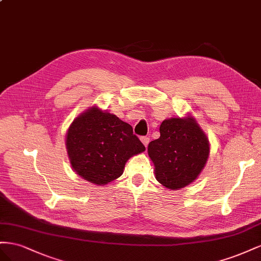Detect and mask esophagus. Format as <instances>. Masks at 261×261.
Segmentation results:
<instances>
[{"label":"esophagus","mask_w":261,"mask_h":261,"mask_svg":"<svg viewBox=\"0 0 261 261\" xmlns=\"http://www.w3.org/2000/svg\"><path fill=\"white\" fill-rule=\"evenodd\" d=\"M141 141H142V143L146 147L148 145V143H150V138H148V137H142V138H141Z\"/></svg>","instance_id":"obj_1"}]
</instances>
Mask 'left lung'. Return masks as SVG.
<instances>
[{
  "mask_svg": "<svg viewBox=\"0 0 261 261\" xmlns=\"http://www.w3.org/2000/svg\"><path fill=\"white\" fill-rule=\"evenodd\" d=\"M160 132L161 137L147 147L156 179L168 189L184 188L203 169L210 152L209 141L192 118L164 120Z\"/></svg>",
  "mask_w": 261,
  "mask_h": 261,
  "instance_id": "8db88e82",
  "label": "left lung"
}]
</instances>
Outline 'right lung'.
<instances>
[{"mask_svg": "<svg viewBox=\"0 0 261 261\" xmlns=\"http://www.w3.org/2000/svg\"><path fill=\"white\" fill-rule=\"evenodd\" d=\"M66 150L76 174L89 182L106 185L120 177L126 161L145 146L129 123L93 107L70 125Z\"/></svg>", "mask_w": 261, "mask_h": 261, "instance_id": "add662e5", "label": "right lung"}]
</instances>
